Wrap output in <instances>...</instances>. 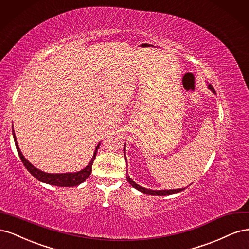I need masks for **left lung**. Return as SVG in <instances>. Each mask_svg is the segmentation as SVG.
I'll use <instances>...</instances> for the list:
<instances>
[{
	"mask_svg": "<svg viewBox=\"0 0 249 249\" xmlns=\"http://www.w3.org/2000/svg\"><path fill=\"white\" fill-rule=\"evenodd\" d=\"M209 88L215 93V90H214V88L212 87V85H209ZM124 151H125V150H124ZM126 178H127V181L130 183V185H132L134 188H136L138 190L143 192V194L151 195V196H166V195L177 194V192H180V191H182L183 189H185V188H181V189H171V190H151V189L143 188V187L138 185V184H136L135 182H133V181L130 179L129 176H126Z\"/></svg>",
	"mask_w": 249,
	"mask_h": 249,
	"instance_id": "8db88e82",
	"label": "left lung"
}]
</instances>
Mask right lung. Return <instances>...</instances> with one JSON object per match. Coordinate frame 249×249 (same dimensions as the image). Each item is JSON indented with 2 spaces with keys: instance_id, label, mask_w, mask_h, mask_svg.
Here are the masks:
<instances>
[{
  "instance_id": "obj_1",
  "label": "right lung",
  "mask_w": 249,
  "mask_h": 249,
  "mask_svg": "<svg viewBox=\"0 0 249 249\" xmlns=\"http://www.w3.org/2000/svg\"><path fill=\"white\" fill-rule=\"evenodd\" d=\"M13 127V126H12ZM13 138H14V142H15V147H17V150H18V153L21 159V161L23 163V165H25V167L27 168V170L34 176V177L41 181V182H44V183H47V184H51V185H55V186H61V187H69V186H76L78 185V184L83 183L84 181H86L88 178H89V176L91 175L92 173V165H93V162H94V159L96 157V153H97V150L99 148V145L96 147V150H95V153H94V156L93 158L91 159L90 163L88 164L84 170L79 171L77 173H67V174H47V173H44L42 171L38 170V168H36L34 165H32L28 160L23 157L22 153L19 150V147L18 145V142H17V138H15V134H14V131H13Z\"/></svg>"
}]
</instances>
